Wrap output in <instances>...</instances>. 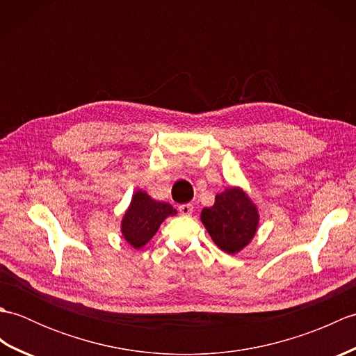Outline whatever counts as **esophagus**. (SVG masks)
Masks as SVG:
<instances>
[{"label":"esophagus","mask_w":356,"mask_h":356,"mask_svg":"<svg viewBox=\"0 0 356 356\" xmlns=\"http://www.w3.org/2000/svg\"><path fill=\"white\" fill-rule=\"evenodd\" d=\"M179 211H180V214H182V216H191L193 211H194V207L191 205V203H185V205L179 207Z\"/></svg>","instance_id":"1"}]
</instances>
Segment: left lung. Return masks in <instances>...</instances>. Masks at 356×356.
I'll list each match as a JSON object with an SVG mask.
<instances>
[{
	"mask_svg": "<svg viewBox=\"0 0 356 356\" xmlns=\"http://www.w3.org/2000/svg\"><path fill=\"white\" fill-rule=\"evenodd\" d=\"M200 220L209 237L226 254H238L251 243L260 223V213L241 186H229L216 195L213 207L203 208Z\"/></svg>",
	"mask_w": 356,
	"mask_h": 356,
	"instance_id": "1",
	"label": "left lung"
}]
</instances>
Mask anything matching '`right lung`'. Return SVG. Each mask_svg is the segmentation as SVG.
Here are the masks:
<instances>
[{
    "instance_id": "obj_1",
    "label": "right lung",
    "mask_w": 356,
    "mask_h": 356,
    "mask_svg": "<svg viewBox=\"0 0 356 356\" xmlns=\"http://www.w3.org/2000/svg\"><path fill=\"white\" fill-rule=\"evenodd\" d=\"M177 214L170 203L151 199L148 193L138 190L133 193L130 205L120 222V234L128 245L140 249L156 236L165 218Z\"/></svg>"
}]
</instances>
